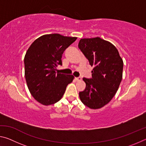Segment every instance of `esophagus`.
Here are the masks:
<instances>
[{
    "label": "esophagus",
    "instance_id": "1",
    "mask_svg": "<svg viewBox=\"0 0 146 146\" xmlns=\"http://www.w3.org/2000/svg\"><path fill=\"white\" fill-rule=\"evenodd\" d=\"M81 77H75V80H76V81H80V80H81Z\"/></svg>",
    "mask_w": 146,
    "mask_h": 146
}]
</instances>
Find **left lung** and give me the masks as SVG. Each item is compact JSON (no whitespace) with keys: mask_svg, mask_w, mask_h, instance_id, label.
Returning a JSON list of instances; mask_svg holds the SVG:
<instances>
[{"mask_svg":"<svg viewBox=\"0 0 146 146\" xmlns=\"http://www.w3.org/2000/svg\"><path fill=\"white\" fill-rule=\"evenodd\" d=\"M78 46L93 67L92 77L83 78L86 86L79 97L88 108H101L110 102L119 87L122 59L115 46L99 37L80 39Z\"/></svg>","mask_w":146,"mask_h":146,"instance_id":"obj_1","label":"left lung"}]
</instances>
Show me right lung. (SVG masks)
<instances>
[{"mask_svg":"<svg viewBox=\"0 0 146 146\" xmlns=\"http://www.w3.org/2000/svg\"><path fill=\"white\" fill-rule=\"evenodd\" d=\"M76 39L60 34L45 35L36 39L26 51L24 61L27 85L31 95L42 104L57 102L73 81V75L55 70L62 66L64 51Z\"/></svg>","mask_w":146,"mask_h":146,"instance_id":"add662e5","label":"right lung"}]
</instances>
